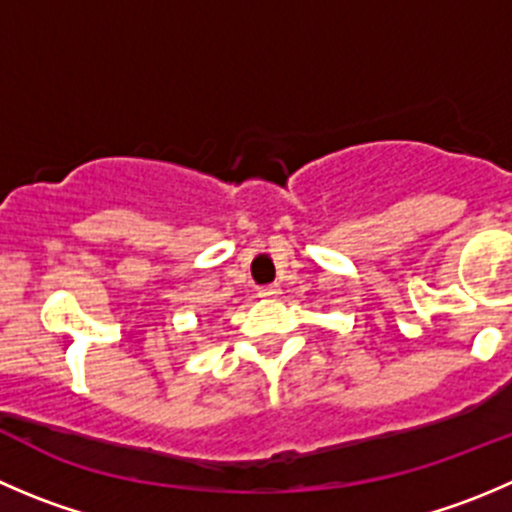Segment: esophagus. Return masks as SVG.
I'll return each instance as SVG.
<instances>
[{
  "label": "esophagus",
  "instance_id": "34e87169",
  "mask_svg": "<svg viewBox=\"0 0 512 512\" xmlns=\"http://www.w3.org/2000/svg\"><path fill=\"white\" fill-rule=\"evenodd\" d=\"M281 294L279 286H266V289H259V296L261 299H276V296Z\"/></svg>",
  "mask_w": 512,
  "mask_h": 512
}]
</instances>
